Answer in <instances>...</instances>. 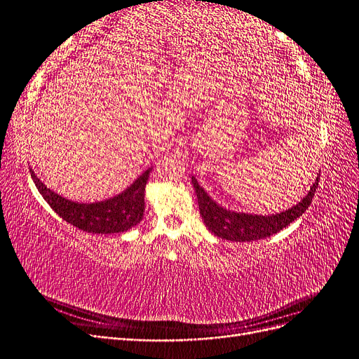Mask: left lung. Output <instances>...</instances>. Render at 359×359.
Here are the masks:
<instances>
[{
	"label": "left lung",
	"mask_w": 359,
	"mask_h": 359,
	"mask_svg": "<svg viewBox=\"0 0 359 359\" xmlns=\"http://www.w3.org/2000/svg\"><path fill=\"white\" fill-rule=\"evenodd\" d=\"M319 177L320 175H318L316 181H314V184L310 187L307 196L301 202H298L295 206H292L290 210L273 215H255L226 210L208 196V193L199 186L196 178L191 177V182L198 194L199 211L205 226L208 227L215 236L222 238V240L247 243L262 240V238H268L280 232L293 220H297L299 215L306 212L319 186Z\"/></svg>",
	"instance_id": "left-lung-1"
}]
</instances>
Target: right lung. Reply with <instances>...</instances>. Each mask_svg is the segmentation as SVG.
Segmentation results:
<instances>
[{"label":"right lung","mask_w":359,"mask_h":359,"mask_svg":"<svg viewBox=\"0 0 359 359\" xmlns=\"http://www.w3.org/2000/svg\"><path fill=\"white\" fill-rule=\"evenodd\" d=\"M40 194L62 220L90 233H119L135 227L144 217L145 210V186L149 178L151 168L147 169L132 186L116 196L94 203L73 202L48 189L31 170Z\"/></svg>","instance_id":"right-lung-1"}]
</instances>
